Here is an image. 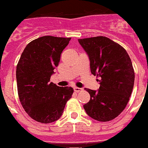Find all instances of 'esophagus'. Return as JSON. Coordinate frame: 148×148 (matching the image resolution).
<instances>
[{"label":"esophagus","instance_id":"esophagus-1","mask_svg":"<svg viewBox=\"0 0 148 148\" xmlns=\"http://www.w3.org/2000/svg\"><path fill=\"white\" fill-rule=\"evenodd\" d=\"M73 89H74V91H75V92H82V88H78V87H74Z\"/></svg>","mask_w":148,"mask_h":148}]
</instances>
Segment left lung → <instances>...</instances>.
I'll return each instance as SVG.
<instances>
[{"label": "left lung", "mask_w": 148, "mask_h": 148, "mask_svg": "<svg viewBox=\"0 0 148 148\" xmlns=\"http://www.w3.org/2000/svg\"><path fill=\"white\" fill-rule=\"evenodd\" d=\"M78 41L88 55L92 74L100 78L98 90L85 88L90 100L84 109L96 121H111L123 112L132 95L134 83L132 60L121 46L106 36Z\"/></svg>", "instance_id": "1"}]
</instances>
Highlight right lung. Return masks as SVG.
<instances>
[{
    "label": "right lung",
    "mask_w": 148,
    "mask_h": 148,
    "mask_svg": "<svg viewBox=\"0 0 148 148\" xmlns=\"http://www.w3.org/2000/svg\"><path fill=\"white\" fill-rule=\"evenodd\" d=\"M71 38L45 36L28 43L16 66L17 92L29 117L40 123H51L62 116L72 87L49 82L60 56Z\"/></svg>",
    "instance_id": "add662e5"
}]
</instances>
